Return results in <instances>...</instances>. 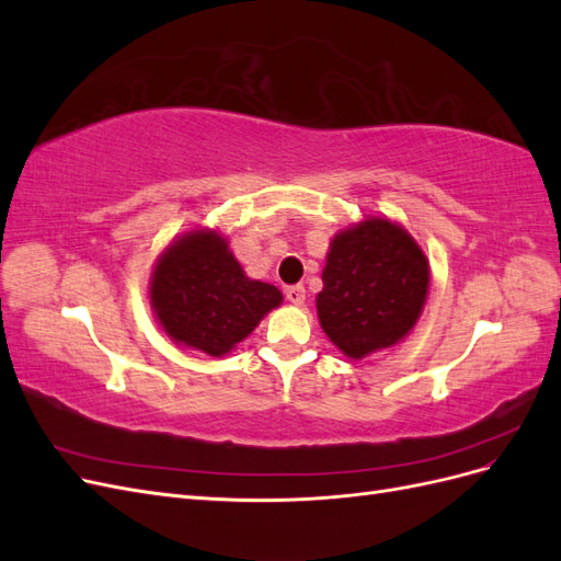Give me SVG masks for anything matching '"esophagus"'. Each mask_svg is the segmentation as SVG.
I'll return each mask as SVG.
<instances>
[{"instance_id": "esophagus-1", "label": "esophagus", "mask_w": 561, "mask_h": 561, "mask_svg": "<svg viewBox=\"0 0 561 561\" xmlns=\"http://www.w3.org/2000/svg\"><path fill=\"white\" fill-rule=\"evenodd\" d=\"M285 299L295 304V307H301L304 299H307V290H304V285H290L285 287Z\"/></svg>"}]
</instances>
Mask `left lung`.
Here are the masks:
<instances>
[{
	"label": "left lung",
	"instance_id": "obj_1",
	"mask_svg": "<svg viewBox=\"0 0 561 561\" xmlns=\"http://www.w3.org/2000/svg\"><path fill=\"white\" fill-rule=\"evenodd\" d=\"M428 260L386 217L339 231L316 297L320 328L353 360L390 348L412 332L428 295Z\"/></svg>",
	"mask_w": 561,
	"mask_h": 561
}]
</instances>
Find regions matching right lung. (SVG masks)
<instances>
[{"label":"right lung","instance_id":"1","mask_svg":"<svg viewBox=\"0 0 561 561\" xmlns=\"http://www.w3.org/2000/svg\"><path fill=\"white\" fill-rule=\"evenodd\" d=\"M149 299L175 344L222 358L280 307L283 295L274 285L248 278L217 231L196 229L161 252Z\"/></svg>","mask_w":561,"mask_h":561}]
</instances>
